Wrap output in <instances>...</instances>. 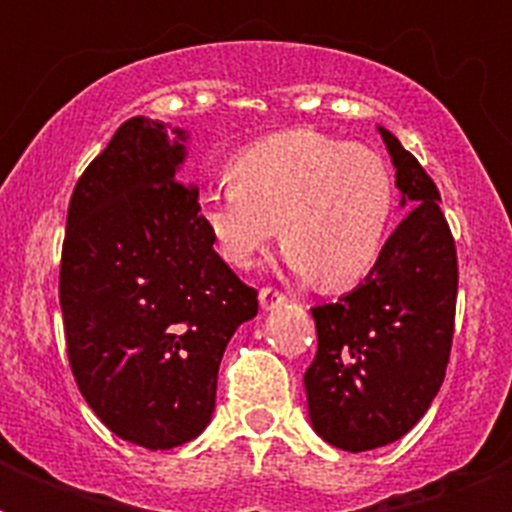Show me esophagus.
<instances>
[{"instance_id":"34e87169","label":"esophagus","mask_w":512,"mask_h":512,"mask_svg":"<svg viewBox=\"0 0 512 512\" xmlns=\"http://www.w3.org/2000/svg\"><path fill=\"white\" fill-rule=\"evenodd\" d=\"M284 303H287V295H281L279 289H273V287L260 289V308H263V311H273V308H281Z\"/></svg>"}]
</instances>
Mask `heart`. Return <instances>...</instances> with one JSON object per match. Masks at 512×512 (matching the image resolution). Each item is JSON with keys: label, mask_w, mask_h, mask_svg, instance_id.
Here are the masks:
<instances>
[{"label": "heart", "mask_w": 512, "mask_h": 512, "mask_svg": "<svg viewBox=\"0 0 512 512\" xmlns=\"http://www.w3.org/2000/svg\"><path fill=\"white\" fill-rule=\"evenodd\" d=\"M228 177L199 209L233 268L252 265L276 233L289 268L332 295L380 263L398 207L396 172L380 151L300 127L241 148Z\"/></svg>", "instance_id": "obj_1"}]
</instances>
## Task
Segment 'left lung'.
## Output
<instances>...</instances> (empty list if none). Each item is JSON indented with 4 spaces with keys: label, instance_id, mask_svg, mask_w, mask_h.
<instances>
[{
    "label": "left lung",
    "instance_id": "1",
    "mask_svg": "<svg viewBox=\"0 0 512 512\" xmlns=\"http://www.w3.org/2000/svg\"><path fill=\"white\" fill-rule=\"evenodd\" d=\"M380 135L412 212L380 263L337 303L311 308L319 350L305 372L313 430L345 452L393 444L444 382L457 308V249L441 193L393 132Z\"/></svg>",
    "mask_w": 512,
    "mask_h": 512
}]
</instances>
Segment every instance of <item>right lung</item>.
Listing matches in <instances>:
<instances>
[{"instance_id":"right-lung-1","label":"right lung","mask_w":512,"mask_h":512,"mask_svg":"<svg viewBox=\"0 0 512 512\" xmlns=\"http://www.w3.org/2000/svg\"><path fill=\"white\" fill-rule=\"evenodd\" d=\"M183 130L132 116L79 177L60 257L68 364L111 433L188 444L215 412L225 345L257 292L212 249L199 188L180 183Z\"/></svg>"}]
</instances>
